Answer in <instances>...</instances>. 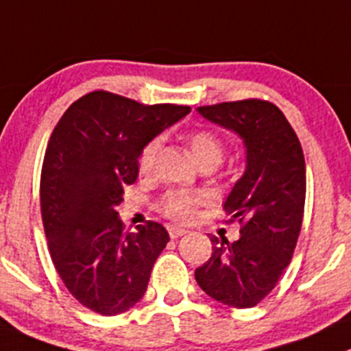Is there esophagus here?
I'll list each match as a JSON object with an SVG mask.
<instances>
[{"label":"esophagus","instance_id":"obj_1","mask_svg":"<svg viewBox=\"0 0 351 351\" xmlns=\"http://www.w3.org/2000/svg\"><path fill=\"white\" fill-rule=\"evenodd\" d=\"M168 233H169V237H171L173 240H175V238H180V237H183V234H186V233H189V231L183 230V228H178V226H169L168 228Z\"/></svg>","mask_w":351,"mask_h":351}]
</instances>
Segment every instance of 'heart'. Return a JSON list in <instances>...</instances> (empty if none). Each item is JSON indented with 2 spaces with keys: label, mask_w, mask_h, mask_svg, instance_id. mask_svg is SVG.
Segmentation results:
<instances>
[{
  "label": "heart",
  "mask_w": 351,
  "mask_h": 351,
  "mask_svg": "<svg viewBox=\"0 0 351 351\" xmlns=\"http://www.w3.org/2000/svg\"><path fill=\"white\" fill-rule=\"evenodd\" d=\"M190 152L193 158L202 162L214 161L219 162L223 156V144L221 138L210 130H192L186 137ZM161 137H152L141 147L137 156V166L141 173H151L156 165ZM209 193L206 190H189V189H171L159 199L158 210L168 219L176 223H190L197 216L200 206L209 202Z\"/></svg>",
  "instance_id": "b5f03b06"
}]
</instances>
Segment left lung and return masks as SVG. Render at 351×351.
I'll list each match as a JSON object with an SVG mask.
<instances>
[{"mask_svg":"<svg viewBox=\"0 0 351 351\" xmlns=\"http://www.w3.org/2000/svg\"><path fill=\"white\" fill-rule=\"evenodd\" d=\"M204 118L233 130L247 147V169L224 202L237 241L213 237V255L195 269L214 300L255 307L274 290L290 264L305 207V158L290 121L276 104L243 99L197 108Z\"/></svg>","mask_w":351,"mask_h":351,"instance_id":"left-lung-1","label":"left lung"}]
</instances>
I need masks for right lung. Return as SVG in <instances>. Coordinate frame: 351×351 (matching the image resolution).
<instances>
[{
	"mask_svg": "<svg viewBox=\"0 0 351 351\" xmlns=\"http://www.w3.org/2000/svg\"><path fill=\"white\" fill-rule=\"evenodd\" d=\"M189 113L94 90L54 127L40 171L44 233L61 281L89 311L117 315L144 297L169 234L154 221L128 233L117 207L137 180L142 145Z\"/></svg>",
	"mask_w": 351,
	"mask_h": 351,
	"instance_id": "1",
	"label": "right lung"
}]
</instances>
